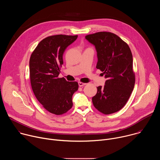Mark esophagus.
<instances>
[{
	"mask_svg": "<svg viewBox=\"0 0 160 160\" xmlns=\"http://www.w3.org/2000/svg\"><path fill=\"white\" fill-rule=\"evenodd\" d=\"M86 85V83H85L78 82V85H79V87H83V86H84V85Z\"/></svg>",
	"mask_w": 160,
	"mask_h": 160,
	"instance_id": "esophagus-1",
	"label": "esophagus"
}]
</instances>
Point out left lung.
<instances>
[{"instance_id": "8db88e82", "label": "left lung", "mask_w": 160, "mask_h": 160, "mask_svg": "<svg viewBox=\"0 0 160 160\" xmlns=\"http://www.w3.org/2000/svg\"><path fill=\"white\" fill-rule=\"evenodd\" d=\"M85 39L95 46L96 68L106 78L104 87H97L93 104L105 115L117 112L127 103L135 85L130 49L118 36L110 32L88 35Z\"/></svg>"}]
</instances>
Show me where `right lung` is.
<instances>
[{
  "label": "right lung",
  "instance_id": "1",
  "mask_svg": "<svg viewBox=\"0 0 160 160\" xmlns=\"http://www.w3.org/2000/svg\"><path fill=\"white\" fill-rule=\"evenodd\" d=\"M78 35H57L43 39L32 52L29 62L33 92L43 108L59 115L73 106L72 96L78 88L77 82L58 78L66 49Z\"/></svg>",
  "mask_w": 160,
  "mask_h": 160
}]
</instances>
